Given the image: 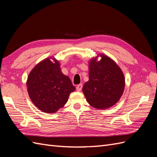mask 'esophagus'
Here are the masks:
<instances>
[{"label": "esophagus", "mask_w": 157, "mask_h": 157, "mask_svg": "<svg viewBox=\"0 0 157 157\" xmlns=\"http://www.w3.org/2000/svg\"><path fill=\"white\" fill-rule=\"evenodd\" d=\"M82 84H78L77 86V87H76V89H77V90L78 92H80V90H82Z\"/></svg>", "instance_id": "esophagus-1"}]
</instances>
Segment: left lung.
Wrapping results in <instances>:
<instances>
[{
	"label": "left lung",
	"instance_id": "1",
	"mask_svg": "<svg viewBox=\"0 0 157 157\" xmlns=\"http://www.w3.org/2000/svg\"><path fill=\"white\" fill-rule=\"evenodd\" d=\"M125 80L121 69L107 56L101 55L100 61L93 59L89 66V80L82 92L90 105L107 109L119 100L124 92Z\"/></svg>",
	"mask_w": 157,
	"mask_h": 157
}]
</instances>
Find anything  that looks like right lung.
Wrapping results in <instances>:
<instances>
[{"label": "right lung", "mask_w": 157, "mask_h": 157, "mask_svg": "<svg viewBox=\"0 0 157 157\" xmlns=\"http://www.w3.org/2000/svg\"><path fill=\"white\" fill-rule=\"evenodd\" d=\"M50 58L37 64L28 76L27 86L33 103L42 111L53 113L67 103L75 90L70 78L61 71L58 61Z\"/></svg>", "instance_id": "obj_1"}]
</instances>
